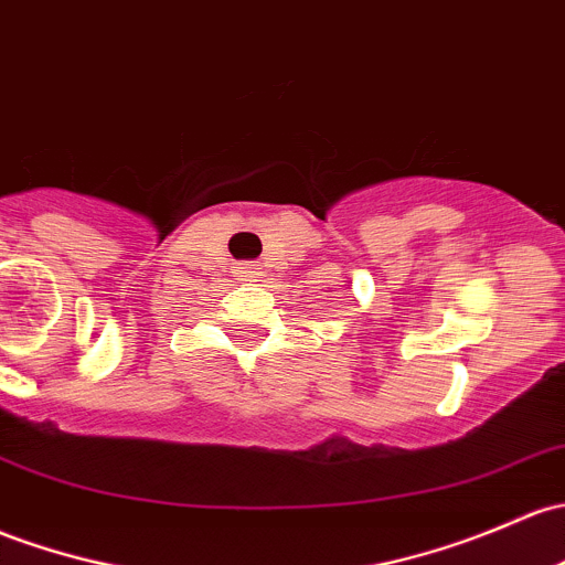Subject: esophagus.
Wrapping results in <instances>:
<instances>
[{
  "instance_id": "esophagus-1",
  "label": "esophagus",
  "mask_w": 565,
  "mask_h": 565,
  "mask_svg": "<svg viewBox=\"0 0 565 565\" xmlns=\"http://www.w3.org/2000/svg\"><path fill=\"white\" fill-rule=\"evenodd\" d=\"M237 276H241L243 281H257V278H263V267L241 265V267H237Z\"/></svg>"
}]
</instances>
